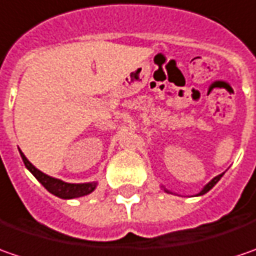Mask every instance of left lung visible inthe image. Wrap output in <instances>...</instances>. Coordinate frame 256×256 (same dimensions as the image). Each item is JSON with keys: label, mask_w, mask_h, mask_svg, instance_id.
<instances>
[{"label": "left lung", "mask_w": 256, "mask_h": 256, "mask_svg": "<svg viewBox=\"0 0 256 256\" xmlns=\"http://www.w3.org/2000/svg\"><path fill=\"white\" fill-rule=\"evenodd\" d=\"M220 178H222V174H218L216 178H214V179H212V180H210L209 184H206L205 188H204V190H202V192H200L199 194H206V192H209V190H210V189H212V188H214V186L218 184V180H219Z\"/></svg>", "instance_id": "8db88e82"}]
</instances>
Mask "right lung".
I'll list each match as a JSON object with an SVG mask.
<instances>
[{
  "label": "right lung",
  "mask_w": 256,
  "mask_h": 256,
  "mask_svg": "<svg viewBox=\"0 0 256 256\" xmlns=\"http://www.w3.org/2000/svg\"><path fill=\"white\" fill-rule=\"evenodd\" d=\"M20 153H21V158H22V162H24L26 168L37 178V180H38L40 184H42L50 194H56V196H58V198H62V199L80 198V196H84V194H92L96 189V184H66V182H62V180L54 179V178H51V176L46 174V173L40 172L38 169H36V168L28 162L27 158L24 156V153H22V152H20Z\"/></svg>",
  "instance_id": "obj_1"
}]
</instances>
